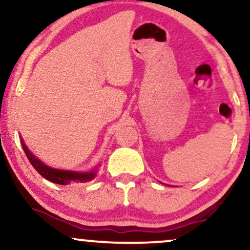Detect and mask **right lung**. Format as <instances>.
I'll return each mask as SVG.
<instances>
[{"instance_id":"add662e5","label":"right lung","mask_w":250,"mask_h":250,"mask_svg":"<svg viewBox=\"0 0 250 250\" xmlns=\"http://www.w3.org/2000/svg\"><path fill=\"white\" fill-rule=\"evenodd\" d=\"M22 148H23L25 155H27L28 160L31 163L34 168L36 169V171L40 175H42L44 179H47L50 182L57 183V185H69L71 182H88V181H91L95 179L96 175V169L91 171H84V173H81V171H71V170H61V169H55L51 168L49 166L44 165V163L40 161L36 156H34L33 154L30 153L29 149L27 148V146L24 145L23 140H21Z\"/></svg>"}]
</instances>
